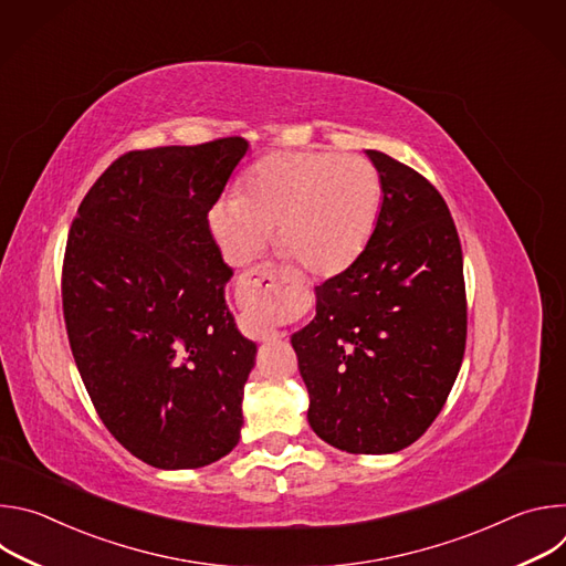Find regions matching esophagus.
<instances>
[{"label": "esophagus", "instance_id": "esophagus-1", "mask_svg": "<svg viewBox=\"0 0 566 566\" xmlns=\"http://www.w3.org/2000/svg\"><path fill=\"white\" fill-rule=\"evenodd\" d=\"M273 289H275V271L269 269V266L253 269L247 275H241V280H239V300L249 304V306H253V308H260L269 302V295H271ZM253 332L264 343L277 340L282 336L280 332L262 327V325H255Z\"/></svg>", "mask_w": 566, "mask_h": 566}]
</instances>
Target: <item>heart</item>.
<instances>
[{
    "instance_id": "heart-1",
    "label": "heart",
    "mask_w": 566,
    "mask_h": 566,
    "mask_svg": "<svg viewBox=\"0 0 566 566\" xmlns=\"http://www.w3.org/2000/svg\"><path fill=\"white\" fill-rule=\"evenodd\" d=\"M380 175L360 156L273 151L247 172L239 197L208 217L223 258L253 262L275 226L277 247L313 275H336L363 253L380 210Z\"/></svg>"
}]
</instances>
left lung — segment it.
I'll return each instance as SVG.
<instances>
[{"label":"left lung","mask_w":566,"mask_h":566,"mask_svg":"<svg viewBox=\"0 0 566 566\" xmlns=\"http://www.w3.org/2000/svg\"><path fill=\"white\" fill-rule=\"evenodd\" d=\"M382 203L365 251L315 286V317L291 336L308 426L352 454L412 446L437 419L465 349L463 255L437 188L367 149Z\"/></svg>","instance_id":"1"}]
</instances>
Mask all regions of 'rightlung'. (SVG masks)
<instances>
[{"mask_svg": "<svg viewBox=\"0 0 566 566\" xmlns=\"http://www.w3.org/2000/svg\"><path fill=\"white\" fill-rule=\"evenodd\" d=\"M249 151L241 136L127 151L71 223L62 308L69 345L114 439L160 470L226 457L258 345L226 304L208 212Z\"/></svg>", "mask_w": 566, "mask_h": 566, "instance_id": "add662e5", "label": "right lung"}]
</instances>
